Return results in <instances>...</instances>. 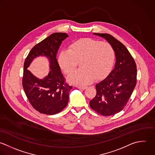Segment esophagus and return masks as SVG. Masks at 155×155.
<instances>
[{
    "instance_id": "1",
    "label": "esophagus",
    "mask_w": 155,
    "mask_h": 155,
    "mask_svg": "<svg viewBox=\"0 0 155 155\" xmlns=\"http://www.w3.org/2000/svg\"><path fill=\"white\" fill-rule=\"evenodd\" d=\"M78 89H82V90H84V89H86V88H87V86H78V87H77Z\"/></svg>"
}]
</instances>
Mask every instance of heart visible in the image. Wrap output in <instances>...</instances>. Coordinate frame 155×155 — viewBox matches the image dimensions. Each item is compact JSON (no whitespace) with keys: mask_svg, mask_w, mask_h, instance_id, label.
<instances>
[{"mask_svg":"<svg viewBox=\"0 0 155 155\" xmlns=\"http://www.w3.org/2000/svg\"><path fill=\"white\" fill-rule=\"evenodd\" d=\"M81 61V69L71 74L68 81L76 85H86L105 77L111 71L115 60V51L106 41L91 38L74 41L68 49H63L59 55V64L64 72L69 74Z\"/></svg>","mask_w":155,"mask_h":155,"instance_id":"heart-1","label":"heart"}]
</instances>
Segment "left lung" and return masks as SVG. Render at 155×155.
I'll return each mask as SVG.
<instances>
[{"label": "left lung", "mask_w": 155, "mask_h": 155, "mask_svg": "<svg viewBox=\"0 0 155 155\" xmlns=\"http://www.w3.org/2000/svg\"><path fill=\"white\" fill-rule=\"evenodd\" d=\"M93 34L105 38L112 45L116 61L107 77L95 85L97 94L89 104L98 114L110 116L121 111L130 99L137 84V65L126 47L112 35Z\"/></svg>", "instance_id": "left-lung-1"}]
</instances>
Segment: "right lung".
I'll return each mask as SVG.
<instances>
[{"label": "right lung", "instance_id": "add662e5", "mask_svg": "<svg viewBox=\"0 0 155 155\" xmlns=\"http://www.w3.org/2000/svg\"><path fill=\"white\" fill-rule=\"evenodd\" d=\"M68 37L66 33L52 34L34 46L25 59L22 79L23 90L32 106L40 113L54 115L68 104L72 87L65 83L56 58L62 41ZM40 56L46 57L50 61V71L43 79H38L27 69L31 62Z\"/></svg>", "mask_w": 155, "mask_h": 155}]
</instances>
